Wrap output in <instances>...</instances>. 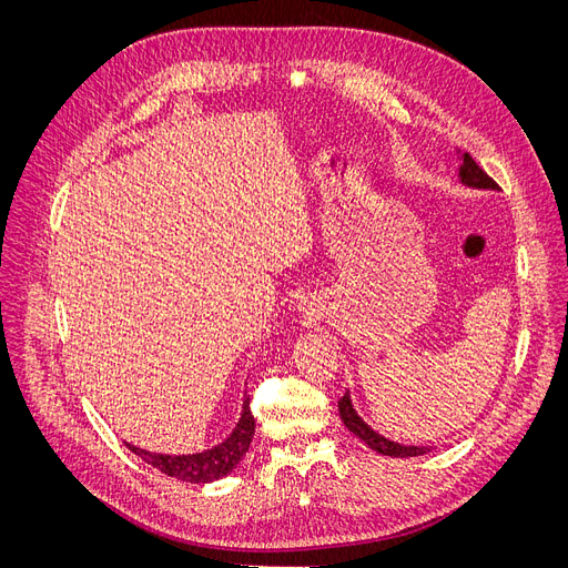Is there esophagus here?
<instances>
[{
    "label": "esophagus",
    "instance_id": "obj_1",
    "mask_svg": "<svg viewBox=\"0 0 568 568\" xmlns=\"http://www.w3.org/2000/svg\"><path fill=\"white\" fill-rule=\"evenodd\" d=\"M303 311H305V307H303Z\"/></svg>",
    "mask_w": 568,
    "mask_h": 568
}]
</instances>
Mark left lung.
Masks as SVG:
<instances>
[{"label":"left lung","instance_id":"obj_1","mask_svg":"<svg viewBox=\"0 0 568 568\" xmlns=\"http://www.w3.org/2000/svg\"><path fill=\"white\" fill-rule=\"evenodd\" d=\"M455 156H457V161H459L457 181H459L462 185L474 187V190H498V185L476 165V161L469 156V153H462L459 149H455ZM337 409H339L342 424H344L357 439H363L372 450H376V453H381V455H389V457H419V455H426V453L433 450L430 446H407V444H398V442H392V439L378 435L363 417L357 415V409L353 407V400H351L348 389H346V394L337 400Z\"/></svg>","mask_w":568,"mask_h":568}]
</instances>
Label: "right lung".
<instances>
[{
	"mask_svg": "<svg viewBox=\"0 0 568 568\" xmlns=\"http://www.w3.org/2000/svg\"><path fill=\"white\" fill-rule=\"evenodd\" d=\"M253 433H255V419L248 409V396H246V392H242V409H240V417H237L233 430L220 444H215L211 448H203L196 453L170 455V453L144 450L129 442H124V444L131 453L142 457L146 464H151L153 469L163 471L165 476H172L176 480L192 483V485H205V483H215V480L226 478L237 467L248 450Z\"/></svg>",
	"mask_w": 568,
	"mask_h": 568,
	"instance_id": "1",
	"label": "right lung"
}]
</instances>
